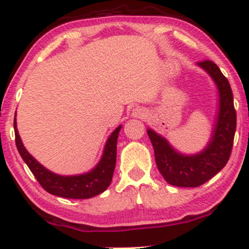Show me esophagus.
<instances>
[{
    "label": "esophagus",
    "mask_w": 249,
    "mask_h": 249,
    "mask_svg": "<svg viewBox=\"0 0 249 249\" xmlns=\"http://www.w3.org/2000/svg\"><path fill=\"white\" fill-rule=\"evenodd\" d=\"M145 109L142 107H135L132 109V117L134 118H144L145 117Z\"/></svg>",
    "instance_id": "34e87169"
}]
</instances>
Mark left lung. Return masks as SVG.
<instances>
[{"instance_id": "1", "label": "left lung", "mask_w": 249, "mask_h": 249, "mask_svg": "<svg viewBox=\"0 0 249 249\" xmlns=\"http://www.w3.org/2000/svg\"><path fill=\"white\" fill-rule=\"evenodd\" d=\"M198 65L212 76L219 93L217 119L211 142L205 150L195 156H184L174 150L166 138L152 129L147 130L154 148L158 169L167 183L179 188L202 185L223 169L230 159L237 127L233 93L228 79L212 60L199 61Z\"/></svg>"}]
</instances>
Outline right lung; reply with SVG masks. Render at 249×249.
I'll return each instance as SVG.
<instances>
[{
    "label": "right lung",
    "instance_id": "right-lung-1",
    "mask_svg": "<svg viewBox=\"0 0 249 249\" xmlns=\"http://www.w3.org/2000/svg\"><path fill=\"white\" fill-rule=\"evenodd\" d=\"M14 127L16 145L19 154L33 173L40 185L47 192L67 199H89L104 192L111 184L115 162H117V143L121 125H119L108 137L104 153L98 164L91 172L75 176H60L46 169L27 152L22 145L17 130L16 119Z\"/></svg>",
    "mask_w": 249,
    "mask_h": 249
}]
</instances>
